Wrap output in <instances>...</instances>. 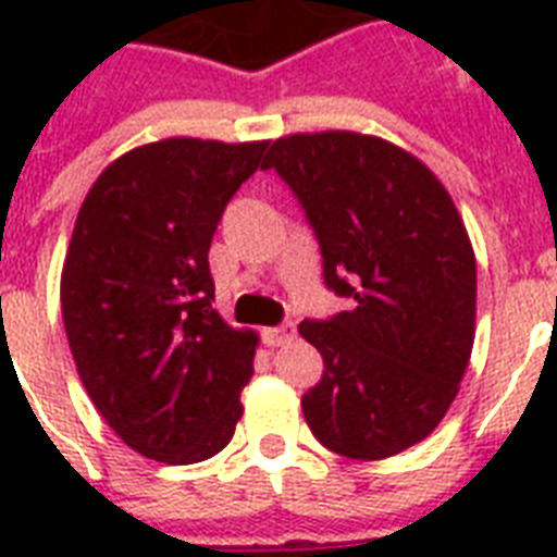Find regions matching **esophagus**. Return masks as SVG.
Returning a JSON list of instances; mask_svg holds the SVG:
<instances>
[{
	"mask_svg": "<svg viewBox=\"0 0 557 557\" xmlns=\"http://www.w3.org/2000/svg\"><path fill=\"white\" fill-rule=\"evenodd\" d=\"M297 335L295 323H280V326H269V330H262V341L269 344V347H286L292 344Z\"/></svg>",
	"mask_w": 557,
	"mask_h": 557,
	"instance_id": "obj_1",
	"label": "esophagus"
}]
</instances>
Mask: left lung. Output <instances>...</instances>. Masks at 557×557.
I'll list each match as a JSON object with an SVG mask.
<instances>
[{
    "mask_svg": "<svg viewBox=\"0 0 557 557\" xmlns=\"http://www.w3.org/2000/svg\"><path fill=\"white\" fill-rule=\"evenodd\" d=\"M277 170L312 222L326 286L356 306L300 335L323 358L306 424L349 459H384L431 436L457 398L476 323L466 222L428 164L379 135H283Z\"/></svg>",
    "mask_w": 557,
    "mask_h": 557,
    "instance_id": "8db88e82",
    "label": "left lung"
}]
</instances>
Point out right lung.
<instances>
[{
  "label": "right lung",
  "mask_w": 557,
  "mask_h": 557,
  "mask_svg": "<svg viewBox=\"0 0 557 557\" xmlns=\"http://www.w3.org/2000/svg\"><path fill=\"white\" fill-rule=\"evenodd\" d=\"M269 141L161 138L89 187L60 277L63 323L91 405L141 457L190 466L243 416L257 332L210 306L222 210Z\"/></svg>",
  "instance_id": "obj_1"
}]
</instances>
